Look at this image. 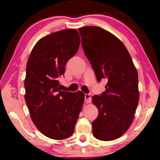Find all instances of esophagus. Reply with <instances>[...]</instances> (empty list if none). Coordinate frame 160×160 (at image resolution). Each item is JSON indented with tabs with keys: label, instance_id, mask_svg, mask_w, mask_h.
<instances>
[{
	"label": "esophagus",
	"instance_id": "esophagus-1",
	"mask_svg": "<svg viewBox=\"0 0 160 160\" xmlns=\"http://www.w3.org/2000/svg\"><path fill=\"white\" fill-rule=\"evenodd\" d=\"M85 102L86 103H90L91 102V96L89 94H85Z\"/></svg>",
	"mask_w": 160,
	"mask_h": 160
}]
</instances>
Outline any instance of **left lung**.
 Segmentation results:
<instances>
[{
  "label": "left lung",
  "mask_w": 160,
  "mask_h": 160,
  "mask_svg": "<svg viewBox=\"0 0 160 160\" xmlns=\"http://www.w3.org/2000/svg\"><path fill=\"white\" fill-rule=\"evenodd\" d=\"M78 31L97 81L107 80L105 92L92 97L99 111L92 124L93 135L104 141L116 140L127 131L135 117L139 102L137 70L125 46L113 34L96 26Z\"/></svg>",
  "instance_id": "1"
}]
</instances>
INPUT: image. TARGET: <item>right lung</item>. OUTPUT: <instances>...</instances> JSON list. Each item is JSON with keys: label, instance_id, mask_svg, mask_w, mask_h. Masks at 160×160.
I'll return each instance as SVG.
<instances>
[{"label": "right lung", "instance_id": "add662e5", "mask_svg": "<svg viewBox=\"0 0 160 160\" xmlns=\"http://www.w3.org/2000/svg\"><path fill=\"white\" fill-rule=\"evenodd\" d=\"M80 43L76 29L53 32L37 42L27 63V106L37 128L51 139H66L73 133L82 110L84 93L61 91L58 80Z\"/></svg>", "mask_w": 160, "mask_h": 160}]
</instances>
